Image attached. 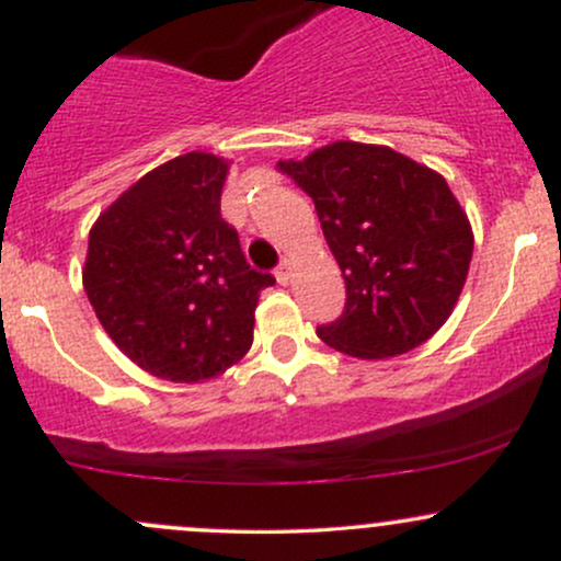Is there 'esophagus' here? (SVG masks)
I'll return each instance as SVG.
<instances>
[{
	"label": "esophagus",
	"instance_id": "obj_1",
	"mask_svg": "<svg viewBox=\"0 0 561 561\" xmlns=\"http://www.w3.org/2000/svg\"><path fill=\"white\" fill-rule=\"evenodd\" d=\"M289 272H293V261H289L287 255H285V259L279 261V266H276V279H279L282 285H287V282H289Z\"/></svg>",
	"mask_w": 561,
	"mask_h": 561
}]
</instances>
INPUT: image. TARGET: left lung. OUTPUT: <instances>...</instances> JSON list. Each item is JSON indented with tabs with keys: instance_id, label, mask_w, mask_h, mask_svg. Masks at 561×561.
<instances>
[{
	"instance_id": "1",
	"label": "left lung",
	"mask_w": 561,
	"mask_h": 561,
	"mask_svg": "<svg viewBox=\"0 0 561 561\" xmlns=\"http://www.w3.org/2000/svg\"><path fill=\"white\" fill-rule=\"evenodd\" d=\"M279 171L311 195L345 279L343 317L317 327L334 351L390 358L446 324L467 282L472 227L440 173L379 145L334 141Z\"/></svg>"
}]
</instances>
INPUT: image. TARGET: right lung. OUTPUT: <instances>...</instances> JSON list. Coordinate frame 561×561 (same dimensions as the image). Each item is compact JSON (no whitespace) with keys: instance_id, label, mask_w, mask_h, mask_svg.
Segmentation results:
<instances>
[{"instance_id":"right-lung-1","label":"right lung","mask_w":561,"mask_h":561,"mask_svg":"<svg viewBox=\"0 0 561 561\" xmlns=\"http://www.w3.org/2000/svg\"><path fill=\"white\" fill-rule=\"evenodd\" d=\"M229 163L186 152L145 173L89 231L83 289L134 364L171 382H203L253 345L272 274L250 268L221 218Z\"/></svg>"}]
</instances>
